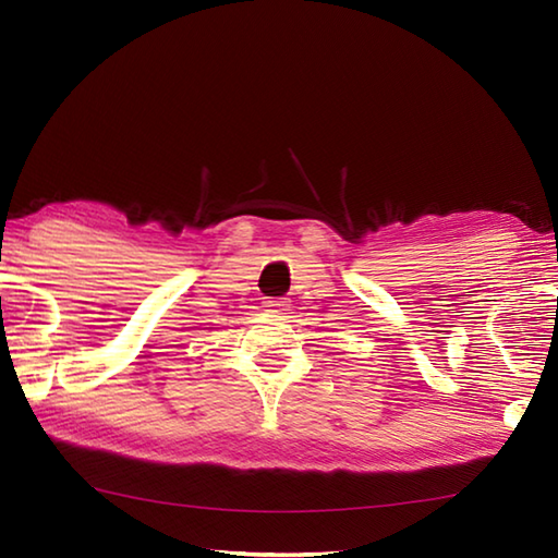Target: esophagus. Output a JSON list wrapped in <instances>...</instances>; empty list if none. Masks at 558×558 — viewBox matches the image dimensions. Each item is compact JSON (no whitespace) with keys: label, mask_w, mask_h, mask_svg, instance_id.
<instances>
[{"label":"esophagus","mask_w":558,"mask_h":558,"mask_svg":"<svg viewBox=\"0 0 558 558\" xmlns=\"http://www.w3.org/2000/svg\"><path fill=\"white\" fill-rule=\"evenodd\" d=\"M288 306L290 304L286 300H280V298H270V300L264 302V310L270 312V314H286Z\"/></svg>","instance_id":"obj_1"}]
</instances>
